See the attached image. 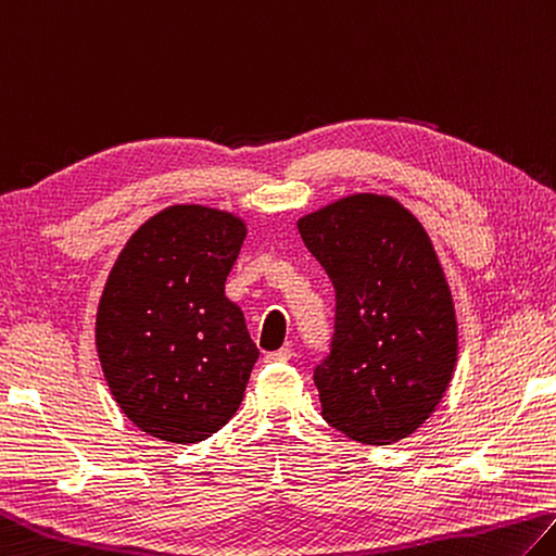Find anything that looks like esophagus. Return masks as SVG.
I'll return each instance as SVG.
<instances>
[{
	"mask_svg": "<svg viewBox=\"0 0 556 556\" xmlns=\"http://www.w3.org/2000/svg\"><path fill=\"white\" fill-rule=\"evenodd\" d=\"M291 355H294V350L291 348H281V350H275V352H267V362H289Z\"/></svg>",
	"mask_w": 556,
	"mask_h": 556,
	"instance_id": "1",
	"label": "esophagus"
}]
</instances>
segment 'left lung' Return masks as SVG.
<instances>
[{
    "label": "left lung",
    "instance_id": "1",
    "mask_svg": "<svg viewBox=\"0 0 556 556\" xmlns=\"http://www.w3.org/2000/svg\"><path fill=\"white\" fill-rule=\"evenodd\" d=\"M296 226L336 289L330 355L313 369L323 418L365 445L408 438L457 367V316L430 236L381 194L338 199Z\"/></svg>",
    "mask_w": 556,
    "mask_h": 556
}]
</instances>
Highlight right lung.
<instances>
[{
  "instance_id": "1",
  "label": "right lung",
  "mask_w": 556,
  "mask_h": 556,
  "mask_svg": "<svg viewBox=\"0 0 556 556\" xmlns=\"http://www.w3.org/2000/svg\"><path fill=\"white\" fill-rule=\"evenodd\" d=\"M248 236L228 211L177 204L148 218L121 250L97 308V352L126 418L189 445L236 416L260 352L226 296Z\"/></svg>"
}]
</instances>
